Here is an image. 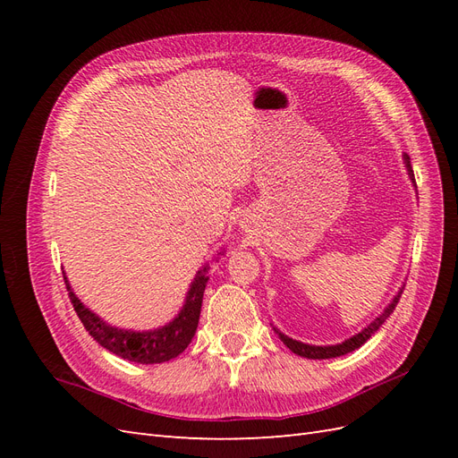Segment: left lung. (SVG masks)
I'll use <instances>...</instances> for the list:
<instances>
[{
    "label": "left lung",
    "instance_id": "1",
    "mask_svg": "<svg viewBox=\"0 0 458 458\" xmlns=\"http://www.w3.org/2000/svg\"><path fill=\"white\" fill-rule=\"evenodd\" d=\"M405 164H407V170H409L411 179H414L411 158H409L407 155H405ZM401 294H403V288L399 290V294L394 298V301L390 303V306H387V308L384 310V313H382L380 317L374 318V321H372L365 330H361V332H359V335H355L353 338L345 340V342H342V344H338V345H310V344H301V342H298V340H293V338H288V336L281 335V332H279V338L286 344V348H290L294 353H298V355H301V357H308V359H332V357L345 355V353H350V352H353V350H357V348H361V345L374 335V332H377V330L384 325L386 318L394 313V310H395V306H397V301H399Z\"/></svg>",
    "mask_w": 458,
    "mask_h": 458
}]
</instances>
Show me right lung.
Masks as SVG:
<instances>
[{"label":"right lung","instance_id":"right-lung-1","mask_svg":"<svg viewBox=\"0 0 458 458\" xmlns=\"http://www.w3.org/2000/svg\"><path fill=\"white\" fill-rule=\"evenodd\" d=\"M204 271H199L197 279L192 281L182 313H179L170 325L150 332H130L106 325L93 311H89L86 306H81V301L72 293L71 284H68L66 276H63L74 311L78 313L81 325L86 327L93 340L99 342L103 348L116 353L118 357L128 359V361L152 365L170 361V359L177 357L191 344L192 336H195L200 318L204 288L208 283V276L204 275Z\"/></svg>","mask_w":458,"mask_h":458}]
</instances>
